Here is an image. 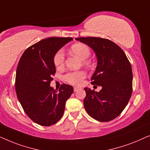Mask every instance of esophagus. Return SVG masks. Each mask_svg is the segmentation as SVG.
<instances>
[{"label": "esophagus", "mask_w": 150, "mask_h": 150, "mask_svg": "<svg viewBox=\"0 0 150 150\" xmlns=\"http://www.w3.org/2000/svg\"><path fill=\"white\" fill-rule=\"evenodd\" d=\"M73 89H74V92H76V91H77V90H79V88H77V87H74V88H73Z\"/></svg>", "instance_id": "34e87169"}]
</instances>
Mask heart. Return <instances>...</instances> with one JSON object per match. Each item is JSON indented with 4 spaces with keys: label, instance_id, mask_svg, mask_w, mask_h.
Here are the masks:
<instances>
[{
    "label": "heart",
    "instance_id": "1",
    "mask_svg": "<svg viewBox=\"0 0 150 150\" xmlns=\"http://www.w3.org/2000/svg\"><path fill=\"white\" fill-rule=\"evenodd\" d=\"M71 52L76 56L84 60L86 63L88 62L86 59L89 58L91 52L90 47L84 43H78L74 44L71 47ZM64 54L62 50H58L54 55V64L56 68H61L64 64ZM86 77V73L84 71H71L67 73L64 76V79L67 83L75 86L81 85L83 79Z\"/></svg>",
    "mask_w": 150,
    "mask_h": 150
}]
</instances>
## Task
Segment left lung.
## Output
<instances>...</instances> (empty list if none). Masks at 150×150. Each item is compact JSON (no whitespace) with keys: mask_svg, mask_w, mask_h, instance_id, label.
Returning <instances> with one entry per match:
<instances>
[{"mask_svg":"<svg viewBox=\"0 0 150 150\" xmlns=\"http://www.w3.org/2000/svg\"><path fill=\"white\" fill-rule=\"evenodd\" d=\"M76 40L87 44L95 52L98 63L91 83L102 86L98 92L84 88L85 109L98 121H111L121 114L132 95L131 64L121 47L110 40L93 37Z\"/></svg>","mask_w":150,"mask_h":150,"instance_id":"obj_1","label":"left lung"}]
</instances>
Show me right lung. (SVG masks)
<instances>
[{
    "label": "right lung",
    "instance_id": "obj_1",
    "mask_svg": "<svg viewBox=\"0 0 150 150\" xmlns=\"http://www.w3.org/2000/svg\"><path fill=\"white\" fill-rule=\"evenodd\" d=\"M71 37H50L25 50L18 64L16 76L17 96L26 115L41 126H50L62 117L65 103L73 92L63 83L58 91L50 86L56 73L54 57Z\"/></svg>",
    "mask_w": 150,
    "mask_h": 150
}]
</instances>
